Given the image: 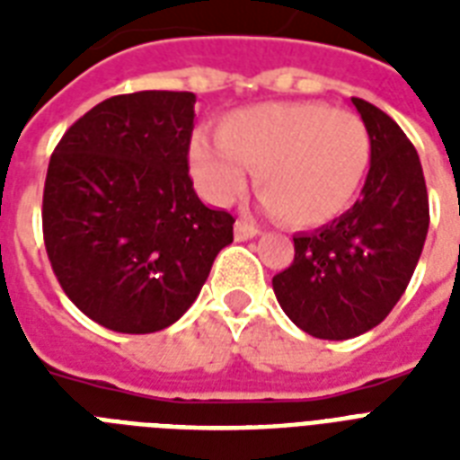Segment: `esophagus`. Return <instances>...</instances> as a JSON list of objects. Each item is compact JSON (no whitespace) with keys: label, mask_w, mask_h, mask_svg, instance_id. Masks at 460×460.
Here are the masks:
<instances>
[{"label":"esophagus","mask_w":460,"mask_h":460,"mask_svg":"<svg viewBox=\"0 0 460 460\" xmlns=\"http://www.w3.org/2000/svg\"><path fill=\"white\" fill-rule=\"evenodd\" d=\"M260 231L252 226V224L243 222V219H238L236 226H234V236H236V241H248V238H255L258 236Z\"/></svg>","instance_id":"1"}]
</instances>
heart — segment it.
<instances>
[{
    "mask_svg": "<svg viewBox=\"0 0 460 460\" xmlns=\"http://www.w3.org/2000/svg\"><path fill=\"white\" fill-rule=\"evenodd\" d=\"M217 143L190 140V169L217 205L255 188L281 222L313 229L341 217L363 188L372 140L363 119L322 102H274L238 110L217 126Z\"/></svg>",
    "mask_w": 460,
    "mask_h": 460,
    "instance_id": "obj_1",
    "label": "heart"
}]
</instances>
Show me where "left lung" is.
<instances>
[{
    "mask_svg": "<svg viewBox=\"0 0 460 460\" xmlns=\"http://www.w3.org/2000/svg\"><path fill=\"white\" fill-rule=\"evenodd\" d=\"M372 140L360 198L320 229L296 234L294 262L272 279L296 327L343 341L370 332L406 291L428 238L420 157L389 114L350 97Z\"/></svg>",
    "mask_w": 460,
    "mask_h": 460,
    "instance_id": "obj_1",
    "label": "left lung"
}]
</instances>
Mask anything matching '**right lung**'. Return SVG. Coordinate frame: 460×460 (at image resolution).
Wrapping results in <instances>:
<instances>
[{
  "mask_svg": "<svg viewBox=\"0 0 460 460\" xmlns=\"http://www.w3.org/2000/svg\"><path fill=\"white\" fill-rule=\"evenodd\" d=\"M195 95L143 90L104 100L54 147L42 234L64 294L97 324L150 334L186 313L234 217L188 176Z\"/></svg>",
  "mask_w": 460,
  "mask_h": 460,
  "instance_id": "add662e5",
  "label": "right lung"
}]
</instances>
